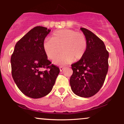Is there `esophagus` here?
Returning a JSON list of instances; mask_svg holds the SVG:
<instances>
[{"label":"esophagus","instance_id":"esophagus-1","mask_svg":"<svg viewBox=\"0 0 124 124\" xmlns=\"http://www.w3.org/2000/svg\"><path fill=\"white\" fill-rule=\"evenodd\" d=\"M64 68H65V67H64V66H60V67H59V69H60L61 72H62V71L63 70Z\"/></svg>","mask_w":124,"mask_h":124}]
</instances>
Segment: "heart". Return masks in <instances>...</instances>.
I'll return each mask as SVG.
<instances>
[{
  "instance_id": "1",
  "label": "heart",
  "mask_w": 124,
  "mask_h": 124,
  "mask_svg": "<svg viewBox=\"0 0 124 124\" xmlns=\"http://www.w3.org/2000/svg\"><path fill=\"white\" fill-rule=\"evenodd\" d=\"M87 42L86 37L81 32L69 29L57 30L53 32L51 39L43 43V49L48 58L54 59L57 65H63L80 59L86 52Z\"/></svg>"
}]
</instances>
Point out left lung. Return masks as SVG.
I'll return each mask as SVG.
<instances>
[{
    "instance_id": "1",
    "label": "left lung",
    "mask_w": 124,
    "mask_h": 124,
    "mask_svg": "<svg viewBox=\"0 0 124 124\" xmlns=\"http://www.w3.org/2000/svg\"><path fill=\"white\" fill-rule=\"evenodd\" d=\"M86 37L87 47L84 56L72 65L70 78L72 92L82 97H90L103 85L108 69V52L103 41L92 31L80 28Z\"/></svg>"
}]
</instances>
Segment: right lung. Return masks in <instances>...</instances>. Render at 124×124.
<instances>
[{
	"mask_svg": "<svg viewBox=\"0 0 124 124\" xmlns=\"http://www.w3.org/2000/svg\"><path fill=\"white\" fill-rule=\"evenodd\" d=\"M50 31L41 26L31 29L17 42L11 57L15 83L24 94L32 99L50 93L60 72L58 67L51 65L43 49L44 39Z\"/></svg>",
	"mask_w": 124,
	"mask_h": 124,
	"instance_id": "right-lung-1",
	"label": "right lung"
}]
</instances>
